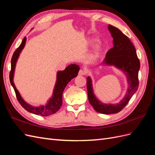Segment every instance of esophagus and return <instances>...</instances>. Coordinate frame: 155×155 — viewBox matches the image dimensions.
Masks as SVG:
<instances>
[{
	"label": "esophagus",
	"mask_w": 155,
	"mask_h": 155,
	"mask_svg": "<svg viewBox=\"0 0 155 155\" xmlns=\"http://www.w3.org/2000/svg\"><path fill=\"white\" fill-rule=\"evenodd\" d=\"M85 73H86V72L85 71V70L80 69V70H79V72H78V75H79V76H83V75L85 74Z\"/></svg>",
	"instance_id": "obj_1"
}]
</instances>
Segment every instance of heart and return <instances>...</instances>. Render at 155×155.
<instances>
[{"instance_id": "1", "label": "heart", "mask_w": 155, "mask_h": 155, "mask_svg": "<svg viewBox=\"0 0 155 155\" xmlns=\"http://www.w3.org/2000/svg\"><path fill=\"white\" fill-rule=\"evenodd\" d=\"M94 43V41H92V43ZM101 51H102V49L101 48V46H96V47L94 49L92 53L91 54V58L92 60H95L100 55V54H101Z\"/></svg>"}]
</instances>
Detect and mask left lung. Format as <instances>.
Returning a JSON list of instances; mask_svg holds the SVG:
<instances>
[{
	"label": "left lung",
	"mask_w": 155,
	"mask_h": 155,
	"mask_svg": "<svg viewBox=\"0 0 155 155\" xmlns=\"http://www.w3.org/2000/svg\"><path fill=\"white\" fill-rule=\"evenodd\" d=\"M108 29L113 38L114 46L107 52L102 64L114 66L123 71L126 76L129 87L125 96L118 104H105L96 98L93 91L92 79L90 76L87 77V87L89 103L96 111L105 114L118 113L128 104L138 90V71L140 68L137 51L129 37L112 25H109Z\"/></svg>",
	"instance_id": "left-lung-1"
}]
</instances>
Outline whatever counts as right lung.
<instances>
[{
    "label": "right lung",
    "instance_id": "obj_1",
    "mask_svg": "<svg viewBox=\"0 0 155 155\" xmlns=\"http://www.w3.org/2000/svg\"><path fill=\"white\" fill-rule=\"evenodd\" d=\"M26 41V37L23 39L21 45L13 53L11 61V71L10 73V81L11 85L15 92L16 96L18 102L21 106L28 112L34 114L41 115L43 116H48L55 113L58 111L63 104V92L67 84L71 81V79L78 76L79 70V67L78 64H72L66 67L63 71H58L57 73V80L54 89L53 95L50 99L47 101L45 105L40 107H34L30 105L22 99L21 94L15 87L13 83V76L15 72V68L18 56L20 55L22 50L24 48Z\"/></svg>",
    "mask_w": 155,
    "mask_h": 155
}]
</instances>
